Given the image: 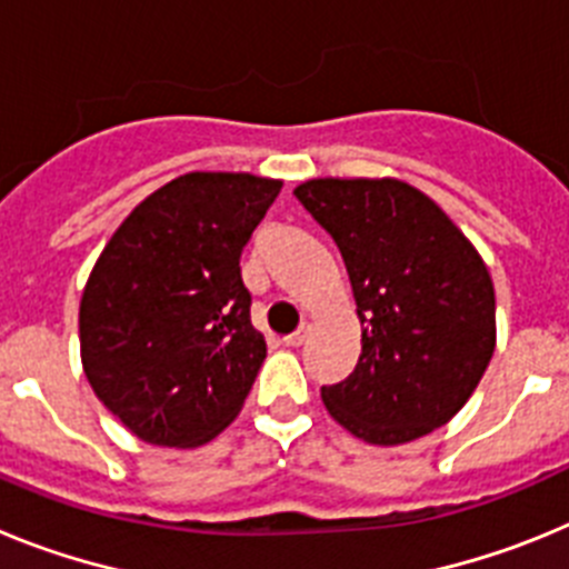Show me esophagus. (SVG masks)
<instances>
[{
	"mask_svg": "<svg viewBox=\"0 0 569 569\" xmlns=\"http://www.w3.org/2000/svg\"><path fill=\"white\" fill-rule=\"evenodd\" d=\"M308 333H310V325H308V321H301V328L296 330V333L284 336V345H288V347H301V345H305V339H308Z\"/></svg>",
	"mask_w": 569,
	"mask_h": 569,
	"instance_id": "34e87169",
	"label": "esophagus"
}]
</instances>
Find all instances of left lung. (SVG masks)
Listing matches in <instances>:
<instances>
[{
    "label": "left lung",
    "mask_w": 569,
    "mask_h": 569,
    "mask_svg": "<svg viewBox=\"0 0 569 569\" xmlns=\"http://www.w3.org/2000/svg\"><path fill=\"white\" fill-rule=\"evenodd\" d=\"M345 259L361 321L359 365L321 387L367 445L433 433L479 387L496 350V290L472 241L401 179H308L293 190Z\"/></svg>",
    "instance_id": "8db88e82"
}]
</instances>
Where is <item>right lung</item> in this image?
I'll list each match as a JSON object with an SVG mask.
<instances>
[{
    "label": "right lung",
    "mask_w": 569,
    "mask_h": 569,
    "mask_svg": "<svg viewBox=\"0 0 569 569\" xmlns=\"http://www.w3.org/2000/svg\"><path fill=\"white\" fill-rule=\"evenodd\" d=\"M279 190L253 173L176 176L99 253L79 301L82 367L136 439L184 450L239 416L268 356L239 259Z\"/></svg>",
    "instance_id": "add662e5"
}]
</instances>
